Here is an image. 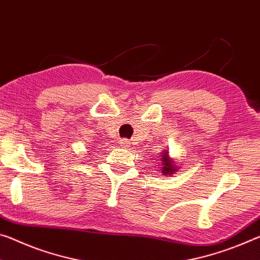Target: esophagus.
<instances>
[{"instance_id": "34e87169", "label": "esophagus", "mask_w": 260, "mask_h": 260, "mask_svg": "<svg viewBox=\"0 0 260 260\" xmlns=\"http://www.w3.org/2000/svg\"><path fill=\"white\" fill-rule=\"evenodd\" d=\"M120 145H121V147H122V148H129V146H131V142H129L128 140H127V139H122L121 141H120Z\"/></svg>"}]
</instances>
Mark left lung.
Segmentation results:
<instances>
[{"label":"left lung","mask_w":260,"mask_h":260,"mask_svg":"<svg viewBox=\"0 0 260 260\" xmlns=\"http://www.w3.org/2000/svg\"><path fill=\"white\" fill-rule=\"evenodd\" d=\"M157 157L159 160H162V167H160L162 168V172L160 174H163V176H171L178 170V167L174 166V160L169 157V151L167 149L162 154L158 155Z\"/></svg>","instance_id":"8db88e82"}]
</instances>
